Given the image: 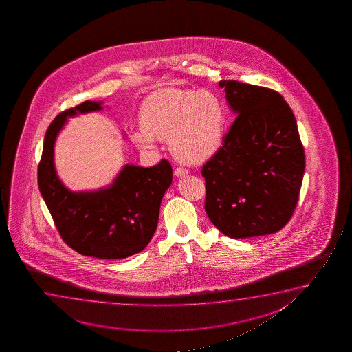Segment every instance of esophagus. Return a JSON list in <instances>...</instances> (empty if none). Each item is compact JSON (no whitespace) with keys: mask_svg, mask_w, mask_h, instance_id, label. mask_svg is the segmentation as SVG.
<instances>
[{"mask_svg":"<svg viewBox=\"0 0 352 352\" xmlns=\"http://www.w3.org/2000/svg\"><path fill=\"white\" fill-rule=\"evenodd\" d=\"M174 174L177 177H185L186 174H188V170L186 168H183V167H177V168L174 169Z\"/></svg>","mask_w":352,"mask_h":352,"instance_id":"34e87169","label":"esophagus"}]
</instances>
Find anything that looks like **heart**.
<instances>
[{"label": "heart", "instance_id": "heart-1", "mask_svg": "<svg viewBox=\"0 0 352 352\" xmlns=\"http://www.w3.org/2000/svg\"><path fill=\"white\" fill-rule=\"evenodd\" d=\"M144 129L131 137L140 149H154L155 137L167 140L173 154L186 164H202L221 148L226 111L210 91H166L145 102L140 111Z\"/></svg>", "mask_w": 352, "mask_h": 352}]
</instances>
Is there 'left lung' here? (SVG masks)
<instances>
[{
    "instance_id": "left-lung-1",
    "label": "left lung",
    "mask_w": 352,
    "mask_h": 352,
    "mask_svg": "<svg viewBox=\"0 0 352 352\" xmlns=\"http://www.w3.org/2000/svg\"><path fill=\"white\" fill-rule=\"evenodd\" d=\"M236 118L222 146L203 166L206 212L230 238L267 236L289 221L305 157L287 102L268 87L221 80Z\"/></svg>"
}]
</instances>
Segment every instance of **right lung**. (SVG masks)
<instances>
[{
    "label": "right lung",
    "mask_w": 352,
    "mask_h": 352,
    "mask_svg": "<svg viewBox=\"0 0 352 352\" xmlns=\"http://www.w3.org/2000/svg\"><path fill=\"white\" fill-rule=\"evenodd\" d=\"M102 109V102L85 101L54 119L44 137L38 188L68 246L84 256L116 260L138 254L149 244L173 174L167 160L150 168L125 164L108 188L85 192L68 190L54 164L56 137L67 118Z\"/></svg>",
    "instance_id": "right-lung-1"
}]
</instances>
